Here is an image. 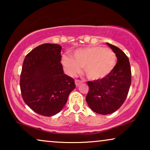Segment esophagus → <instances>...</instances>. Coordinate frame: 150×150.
I'll list each match as a JSON object with an SVG mask.
<instances>
[{
  "label": "esophagus",
  "instance_id": "34e87169",
  "mask_svg": "<svg viewBox=\"0 0 150 150\" xmlns=\"http://www.w3.org/2000/svg\"><path fill=\"white\" fill-rule=\"evenodd\" d=\"M81 83H82V81H79V80H76L75 81V84H76V87H79V86L81 85Z\"/></svg>",
  "mask_w": 150,
  "mask_h": 150
}]
</instances>
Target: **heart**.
<instances>
[{
  "label": "heart",
  "mask_w": 150,
  "mask_h": 150,
  "mask_svg": "<svg viewBox=\"0 0 150 150\" xmlns=\"http://www.w3.org/2000/svg\"><path fill=\"white\" fill-rule=\"evenodd\" d=\"M61 63L69 75L74 76L84 67L88 79L100 81L105 79L113 70L117 63L115 53L111 49L99 46L76 50L73 58L63 56Z\"/></svg>",
  "instance_id": "1"
}]
</instances>
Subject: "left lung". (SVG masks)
<instances>
[{"label":"left lung","instance_id":"left-lung-1","mask_svg":"<svg viewBox=\"0 0 150 150\" xmlns=\"http://www.w3.org/2000/svg\"><path fill=\"white\" fill-rule=\"evenodd\" d=\"M106 44L115 53L117 62L105 79L87 82L89 89L86 96L89 108L101 115L110 114L118 110L126 99L131 85V69L128 57L117 46Z\"/></svg>","mask_w":150,"mask_h":150}]
</instances>
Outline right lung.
Wrapping results in <instances>:
<instances>
[{
    "mask_svg": "<svg viewBox=\"0 0 150 150\" xmlns=\"http://www.w3.org/2000/svg\"><path fill=\"white\" fill-rule=\"evenodd\" d=\"M60 45L44 44L25 57L20 75V90L26 104L43 116L54 115L63 109L74 80L63 72Z\"/></svg>",
    "mask_w": 150,
    "mask_h": 150,
    "instance_id": "right-lung-1",
    "label": "right lung"
}]
</instances>
